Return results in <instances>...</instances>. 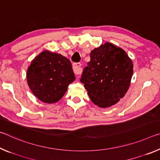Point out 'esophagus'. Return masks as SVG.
I'll list each match as a JSON object with an SVG mask.
<instances>
[{
	"label": "esophagus",
	"mask_w": 160,
	"mask_h": 160,
	"mask_svg": "<svg viewBox=\"0 0 160 160\" xmlns=\"http://www.w3.org/2000/svg\"><path fill=\"white\" fill-rule=\"evenodd\" d=\"M72 68H73V71H74L75 74L80 75L82 73V68H81V63H80V62L73 63Z\"/></svg>",
	"instance_id": "esophagus-1"
}]
</instances>
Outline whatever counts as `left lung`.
Listing matches in <instances>:
<instances>
[{
  "mask_svg": "<svg viewBox=\"0 0 160 160\" xmlns=\"http://www.w3.org/2000/svg\"><path fill=\"white\" fill-rule=\"evenodd\" d=\"M132 73V61L125 50L108 42L91 51L90 61L84 68L80 81L91 101L106 108L125 95Z\"/></svg>",
  "mask_w": 160,
  "mask_h": 160,
  "instance_id": "obj_1",
  "label": "left lung"
}]
</instances>
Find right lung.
<instances>
[{
	"label": "right lung",
	"instance_id": "1",
	"mask_svg": "<svg viewBox=\"0 0 160 160\" xmlns=\"http://www.w3.org/2000/svg\"><path fill=\"white\" fill-rule=\"evenodd\" d=\"M26 78L35 97L49 104L59 101L66 92L68 86L75 80L70 60L49 50L41 52L32 60Z\"/></svg>",
	"mask_w": 160,
	"mask_h": 160
}]
</instances>
